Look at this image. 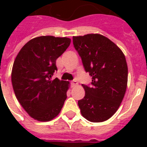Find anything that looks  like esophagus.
Masks as SVG:
<instances>
[{
  "label": "esophagus",
  "instance_id": "34e87169",
  "mask_svg": "<svg viewBox=\"0 0 147 147\" xmlns=\"http://www.w3.org/2000/svg\"><path fill=\"white\" fill-rule=\"evenodd\" d=\"M77 85H78V82H77V81H76V80H74V81L71 82V86H72V88L73 87L76 86Z\"/></svg>",
  "mask_w": 147,
  "mask_h": 147
}]
</instances>
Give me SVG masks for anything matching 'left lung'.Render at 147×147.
<instances>
[{
	"label": "left lung",
	"mask_w": 147,
	"mask_h": 147,
	"mask_svg": "<svg viewBox=\"0 0 147 147\" xmlns=\"http://www.w3.org/2000/svg\"><path fill=\"white\" fill-rule=\"evenodd\" d=\"M75 49L86 72L92 76V86L82 85L85 97L78 101L84 118L102 122L112 117L125 94L128 68L124 54L113 42L98 34L73 37Z\"/></svg>",
	"instance_id": "left-lung-1"
}]
</instances>
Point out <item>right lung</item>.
<instances>
[{
    "label": "right lung",
    "instance_id": "add662e5",
    "mask_svg": "<svg viewBox=\"0 0 147 147\" xmlns=\"http://www.w3.org/2000/svg\"><path fill=\"white\" fill-rule=\"evenodd\" d=\"M71 39L41 36L29 40L18 53L11 71L15 96L33 119L49 121L60 112L69 82L51 77L56 60L68 48Z\"/></svg>",
    "mask_w": 147,
    "mask_h": 147
}]
</instances>
